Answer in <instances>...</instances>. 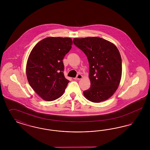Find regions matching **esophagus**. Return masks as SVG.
I'll list each match as a JSON object with an SVG mask.
<instances>
[{"instance_id": "1", "label": "esophagus", "mask_w": 150, "mask_h": 150, "mask_svg": "<svg viewBox=\"0 0 150 150\" xmlns=\"http://www.w3.org/2000/svg\"><path fill=\"white\" fill-rule=\"evenodd\" d=\"M82 78V75L81 74H78L76 77L75 78V79H76V80H80Z\"/></svg>"}]
</instances>
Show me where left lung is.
I'll return each instance as SVG.
<instances>
[{"label": "left lung", "instance_id": "left-lung-1", "mask_svg": "<svg viewBox=\"0 0 150 150\" xmlns=\"http://www.w3.org/2000/svg\"><path fill=\"white\" fill-rule=\"evenodd\" d=\"M74 44L86 54L89 64L91 88L83 92L86 98L98 103L111 97L120 84L122 61L117 47L98 37L75 38Z\"/></svg>", "mask_w": 150, "mask_h": 150}]
</instances>
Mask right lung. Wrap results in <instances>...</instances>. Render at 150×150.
Instances as JSON below:
<instances>
[{"instance_id":"1","label":"right lung","mask_w":150,"mask_h":150,"mask_svg":"<svg viewBox=\"0 0 150 150\" xmlns=\"http://www.w3.org/2000/svg\"><path fill=\"white\" fill-rule=\"evenodd\" d=\"M70 38L48 37L37 43L29 55L26 75L30 86L43 100L59 98L69 83L64 74V56L71 48Z\"/></svg>"}]
</instances>
